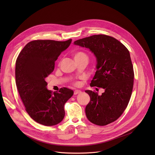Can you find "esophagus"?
I'll return each instance as SVG.
<instances>
[{"mask_svg": "<svg viewBox=\"0 0 155 155\" xmlns=\"http://www.w3.org/2000/svg\"><path fill=\"white\" fill-rule=\"evenodd\" d=\"M81 93V91L80 90H75V91H74V94H75V95L78 94H80V93Z\"/></svg>", "mask_w": 155, "mask_h": 155, "instance_id": "1", "label": "esophagus"}]
</instances>
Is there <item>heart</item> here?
<instances>
[{
	"mask_svg": "<svg viewBox=\"0 0 155 155\" xmlns=\"http://www.w3.org/2000/svg\"><path fill=\"white\" fill-rule=\"evenodd\" d=\"M73 56L74 57L75 60L80 59H82V58H87V56L86 55V54L85 53L83 52V51H81L75 52L73 54Z\"/></svg>",
	"mask_w": 155,
	"mask_h": 155,
	"instance_id": "b5f03b06",
	"label": "heart"
}]
</instances>
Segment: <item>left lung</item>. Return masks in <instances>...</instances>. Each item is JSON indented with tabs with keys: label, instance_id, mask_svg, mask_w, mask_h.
Returning a JSON list of instances; mask_svg holds the SVG:
<instances>
[{
	"label": "left lung",
	"instance_id": "1",
	"mask_svg": "<svg viewBox=\"0 0 155 155\" xmlns=\"http://www.w3.org/2000/svg\"><path fill=\"white\" fill-rule=\"evenodd\" d=\"M89 49L96 58V72L90 83L105 90L99 96L86 90L90 101L85 108L87 118L99 126L117 120L130 100L134 84V71L129 52L116 38L106 35H94L74 42Z\"/></svg>",
	"mask_w": 155,
	"mask_h": 155
}]
</instances>
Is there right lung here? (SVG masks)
<instances>
[{"label": "right lung", "mask_w": 155, "mask_h": 155, "mask_svg": "<svg viewBox=\"0 0 155 155\" xmlns=\"http://www.w3.org/2000/svg\"><path fill=\"white\" fill-rule=\"evenodd\" d=\"M72 39L59 41L38 40L29 42L19 54L15 68L16 84L29 115L44 126H54L65 116L64 105L74 94L62 87L51 93L46 78L54 69L60 54L71 45Z\"/></svg>", "instance_id": "right-lung-1"}]
</instances>
